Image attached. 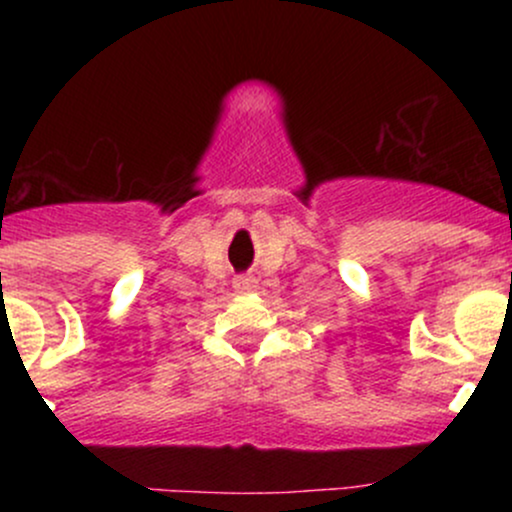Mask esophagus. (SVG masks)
<instances>
[{"label":"esophagus","mask_w":512,"mask_h":512,"mask_svg":"<svg viewBox=\"0 0 512 512\" xmlns=\"http://www.w3.org/2000/svg\"><path fill=\"white\" fill-rule=\"evenodd\" d=\"M233 286H236L238 293H250L257 289V279L252 274H240L236 276V281H233Z\"/></svg>","instance_id":"obj_1"}]
</instances>
